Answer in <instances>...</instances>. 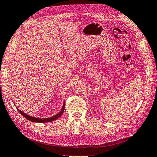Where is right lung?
I'll list each match as a JSON object with an SVG mask.
<instances>
[{
  "label": "right lung",
  "mask_w": 157,
  "mask_h": 157,
  "mask_svg": "<svg viewBox=\"0 0 157 157\" xmlns=\"http://www.w3.org/2000/svg\"><path fill=\"white\" fill-rule=\"evenodd\" d=\"M17 109L18 110V112L22 114V115L25 117L26 118L27 120H29L30 121H32V122H37V123H46V122H50V121H53L54 120H57L59 117H60V116L62 115L63 112H64L65 110V102L63 103V107H62V109H61V111L59 112L57 114H56V116H54L53 117H48V118H37V117H32V116H30L28 115V114L24 113L23 112L21 111V110H20L18 108H17Z\"/></svg>",
  "instance_id": "obj_1"
}]
</instances>
